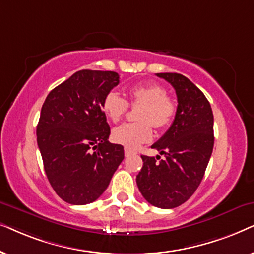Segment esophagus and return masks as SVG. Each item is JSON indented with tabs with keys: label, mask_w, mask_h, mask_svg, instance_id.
Wrapping results in <instances>:
<instances>
[{
	"label": "esophagus",
	"mask_w": 254,
	"mask_h": 254,
	"mask_svg": "<svg viewBox=\"0 0 254 254\" xmlns=\"http://www.w3.org/2000/svg\"><path fill=\"white\" fill-rule=\"evenodd\" d=\"M132 153H133V151H131L130 148H127V147L124 148V154H125V157H129V155H131Z\"/></svg>",
	"instance_id": "1"
}]
</instances>
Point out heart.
Wrapping results in <instances>:
<instances>
[{"label":"heart","instance_id":"b5f03b06","mask_svg":"<svg viewBox=\"0 0 254 254\" xmlns=\"http://www.w3.org/2000/svg\"><path fill=\"white\" fill-rule=\"evenodd\" d=\"M127 94L131 104L139 106L137 110L139 122L121 124L113 130L111 138L115 143L132 150L152 139V125L158 129L170 125L177 106L165 88L153 82L134 84L129 88ZM102 108L110 121L118 122L129 109V103L116 90H110L104 96Z\"/></svg>","mask_w":254,"mask_h":254}]
</instances>
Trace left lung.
Returning a JSON list of instances; mask_svg holds the SVG:
<instances>
[{
  "instance_id": "8db88e82",
  "label": "left lung",
  "mask_w": 254,
  "mask_h": 254,
  "mask_svg": "<svg viewBox=\"0 0 254 254\" xmlns=\"http://www.w3.org/2000/svg\"><path fill=\"white\" fill-rule=\"evenodd\" d=\"M175 89L178 108L170 129L152 145L165 154L141 155L144 164L136 181L141 195L158 208L172 209L185 203L203 179L214 148V115L204 94L178 73H157Z\"/></svg>"
}]
</instances>
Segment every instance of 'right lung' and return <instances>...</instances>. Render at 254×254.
Listing matches in <instances>:
<instances>
[{
    "mask_svg": "<svg viewBox=\"0 0 254 254\" xmlns=\"http://www.w3.org/2000/svg\"><path fill=\"white\" fill-rule=\"evenodd\" d=\"M120 83L111 70L82 69L51 90L40 111L37 143L54 191L67 203H92L106 190L124 159L109 143L102 102Z\"/></svg>",
    "mask_w": 254,
    "mask_h": 254,
    "instance_id": "1",
    "label": "right lung"
}]
</instances>
